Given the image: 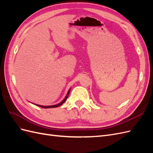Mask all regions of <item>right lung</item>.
<instances>
[{
  "label": "right lung",
  "instance_id": "right-lung-1",
  "mask_svg": "<svg viewBox=\"0 0 153 153\" xmlns=\"http://www.w3.org/2000/svg\"><path fill=\"white\" fill-rule=\"evenodd\" d=\"M69 92H70V89H69V90L68 91V94H67V95L66 96L65 98H64V99L61 101V102L59 103V104L54 105H51V106H43V105H37V104H36V105L34 104V105H36V106H39V107H41V108H55V107H57V106H61L62 104H63V103L66 101L67 98H68V95H69Z\"/></svg>",
  "mask_w": 153,
  "mask_h": 153
}]
</instances>
